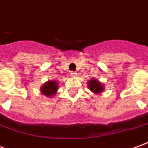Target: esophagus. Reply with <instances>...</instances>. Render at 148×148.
<instances>
[{
  "label": "esophagus",
  "mask_w": 148,
  "mask_h": 148,
  "mask_svg": "<svg viewBox=\"0 0 148 148\" xmlns=\"http://www.w3.org/2000/svg\"><path fill=\"white\" fill-rule=\"evenodd\" d=\"M70 75H71V76H72V77H74V76L76 75V73L72 71V72H71V73H70Z\"/></svg>",
  "instance_id": "34e87169"
}]
</instances>
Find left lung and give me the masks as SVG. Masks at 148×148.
<instances>
[{"label":"left lung","instance_id":"1","mask_svg":"<svg viewBox=\"0 0 148 148\" xmlns=\"http://www.w3.org/2000/svg\"><path fill=\"white\" fill-rule=\"evenodd\" d=\"M88 87L94 93H101L104 90V86L98 80L93 79V78L90 80L89 83H88Z\"/></svg>","mask_w":148,"mask_h":148}]
</instances>
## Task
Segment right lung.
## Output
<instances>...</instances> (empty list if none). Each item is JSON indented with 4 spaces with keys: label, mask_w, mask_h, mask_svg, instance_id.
Here are the masks:
<instances>
[{
    "label": "right lung",
    "mask_w": 148,
    "mask_h": 148,
    "mask_svg": "<svg viewBox=\"0 0 148 148\" xmlns=\"http://www.w3.org/2000/svg\"><path fill=\"white\" fill-rule=\"evenodd\" d=\"M58 82L55 81L47 82L41 86L40 91L46 97H53L58 90Z\"/></svg>",
    "instance_id": "1"
}]
</instances>
